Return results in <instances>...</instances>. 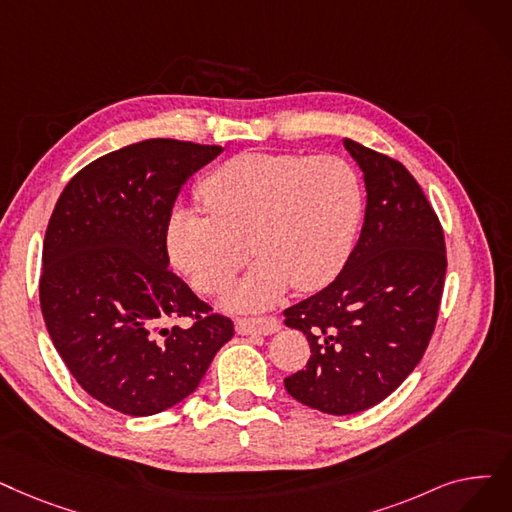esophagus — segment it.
<instances>
[{
    "mask_svg": "<svg viewBox=\"0 0 512 512\" xmlns=\"http://www.w3.org/2000/svg\"><path fill=\"white\" fill-rule=\"evenodd\" d=\"M234 324H236L238 335H274V332L280 328V324L274 316L238 318Z\"/></svg>",
    "mask_w": 512,
    "mask_h": 512,
    "instance_id": "obj_1",
    "label": "esophagus"
}]
</instances>
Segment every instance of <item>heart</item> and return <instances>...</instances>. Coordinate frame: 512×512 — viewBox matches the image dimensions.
Masks as SVG:
<instances>
[{
  "mask_svg": "<svg viewBox=\"0 0 512 512\" xmlns=\"http://www.w3.org/2000/svg\"><path fill=\"white\" fill-rule=\"evenodd\" d=\"M198 198L209 217L175 211L169 257L205 295L224 293L249 253L259 259L230 297L236 309L270 305L288 284L311 293L335 280L364 211L358 173L332 154L244 152L207 173Z\"/></svg>",
  "mask_w": 512,
  "mask_h": 512,
  "instance_id": "1",
  "label": "heart"
}]
</instances>
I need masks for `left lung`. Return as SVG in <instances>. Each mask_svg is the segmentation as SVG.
<instances>
[{
	"label": "left lung",
	"mask_w": 512,
	"mask_h": 512,
	"mask_svg": "<svg viewBox=\"0 0 512 512\" xmlns=\"http://www.w3.org/2000/svg\"><path fill=\"white\" fill-rule=\"evenodd\" d=\"M364 171V226L341 274L284 309L311 355L284 379L297 402L324 414H355L391 395L416 368L435 330L446 278L439 219L410 171L343 140Z\"/></svg>",
	"instance_id": "1"
}]
</instances>
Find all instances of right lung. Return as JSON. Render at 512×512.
<instances>
[{"instance_id":"add662e5","label":"right lung","mask_w":512,"mask_h":512,"mask_svg":"<svg viewBox=\"0 0 512 512\" xmlns=\"http://www.w3.org/2000/svg\"><path fill=\"white\" fill-rule=\"evenodd\" d=\"M221 146L167 138L108 152L62 190L43 238L39 303L75 381L129 416L159 414L203 381L234 337L167 265V226L188 177ZM190 317L192 327L167 329Z\"/></svg>"}]
</instances>
